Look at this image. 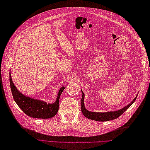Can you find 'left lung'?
Returning <instances> with one entry per match:
<instances>
[{
    "label": "left lung",
    "instance_id": "8db88e82",
    "mask_svg": "<svg viewBox=\"0 0 150 150\" xmlns=\"http://www.w3.org/2000/svg\"><path fill=\"white\" fill-rule=\"evenodd\" d=\"M81 91L82 93V97L81 100V111L82 114H83L86 117L88 118L89 119L99 121V122H100V121L101 122L102 121L104 122V121L113 120L120 117L121 115L124 112V111L128 110V108L132 106V104L135 101L137 97L136 96L134 99H133L129 104L127 105V106H126L125 107L121 108V109L119 110L113 111H107V112H94V111H88L86 108H85L84 93H83L82 90H81Z\"/></svg>",
    "mask_w": 150,
    "mask_h": 150
}]
</instances>
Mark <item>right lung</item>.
Returning a JSON list of instances; mask_svg holds the SVG:
<instances>
[{
  "instance_id": "right-lung-1",
  "label": "right lung",
  "mask_w": 150,
  "mask_h": 150,
  "mask_svg": "<svg viewBox=\"0 0 150 150\" xmlns=\"http://www.w3.org/2000/svg\"><path fill=\"white\" fill-rule=\"evenodd\" d=\"M9 82L14 100L27 115L37 119H50L55 116L58 112L59 98L65 89L64 86H62L59 89L57 99L53 103H47L45 101L28 97L18 91L12 81L10 72Z\"/></svg>"
}]
</instances>
